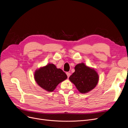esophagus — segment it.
<instances>
[{"label":"esophagus","mask_w":128,"mask_h":128,"mask_svg":"<svg viewBox=\"0 0 128 128\" xmlns=\"http://www.w3.org/2000/svg\"><path fill=\"white\" fill-rule=\"evenodd\" d=\"M66 74H67V76H68V78H69V76H70V75H71L70 73V72H67V73H66Z\"/></svg>","instance_id":"esophagus-1"}]
</instances>
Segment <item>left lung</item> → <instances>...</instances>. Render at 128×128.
I'll use <instances>...</instances> for the list:
<instances>
[{
  "mask_svg": "<svg viewBox=\"0 0 128 128\" xmlns=\"http://www.w3.org/2000/svg\"><path fill=\"white\" fill-rule=\"evenodd\" d=\"M74 72L71 75L69 80L76 86L81 93H86L96 86L99 76L96 71L84 63L76 66Z\"/></svg>",
  "mask_w": 128,
  "mask_h": 128,
  "instance_id": "1",
  "label": "left lung"
}]
</instances>
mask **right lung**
<instances>
[{"mask_svg": "<svg viewBox=\"0 0 128 128\" xmlns=\"http://www.w3.org/2000/svg\"><path fill=\"white\" fill-rule=\"evenodd\" d=\"M34 79L37 84L48 91H53L61 82L67 78V76L61 69L54 64H48L36 71Z\"/></svg>", "mask_w": 128, "mask_h": 128, "instance_id": "add662e5", "label": "right lung"}]
</instances>
